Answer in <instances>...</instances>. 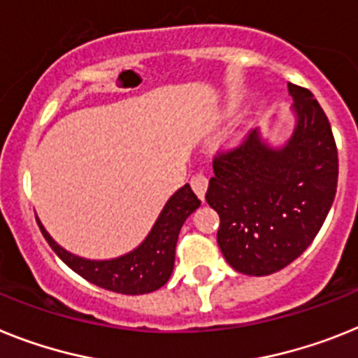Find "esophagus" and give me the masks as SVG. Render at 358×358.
Here are the masks:
<instances>
[{
	"label": "esophagus",
	"mask_w": 358,
	"mask_h": 358,
	"mask_svg": "<svg viewBox=\"0 0 358 358\" xmlns=\"http://www.w3.org/2000/svg\"><path fill=\"white\" fill-rule=\"evenodd\" d=\"M207 185H209V180H207V176L203 173L194 174L193 178H191V187H193V191L198 194L200 200H203V196H206Z\"/></svg>",
	"instance_id": "esophagus-1"
}]
</instances>
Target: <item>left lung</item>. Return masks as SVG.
Listing matches in <instances>:
<instances>
[{"label":"left lung","mask_w":358,"mask_h":358,"mask_svg":"<svg viewBox=\"0 0 358 358\" xmlns=\"http://www.w3.org/2000/svg\"><path fill=\"white\" fill-rule=\"evenodd\" d=\"M287 89L296 125L284 145L271 147L255 129L213 160L206 200L220 216L216 240L227 264L244 275H271L304 253L337 193L329 120L308 89Z\"/></svg>","instance_id":"left-lung-1"}]
</instances>
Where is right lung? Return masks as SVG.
<instances>
[{"label": "right lung", "mask_w": 358, "mask_h": 358, "mask_svg": "<svg viewBox=\"0 0 358 358\" xmlns=\"http://www.w3.org/2000/svg\"><path fill=\"white\" fill-rule=\"evenodd\" d=\"M198 207L200 200L193 193L191 185L185 184L167 200L152 225L151 233L145 236L142 244L131 253L110 260H89L69 253L67 249L54 242L43 224L38 220V216L36 220L54 253L72 271L103 289L122 295H143L160 289L169 280L174 267V249L178 242V233L187 216L196 211Z\"/></svg>", "instance_id": "add662e5"}]
</instances>
